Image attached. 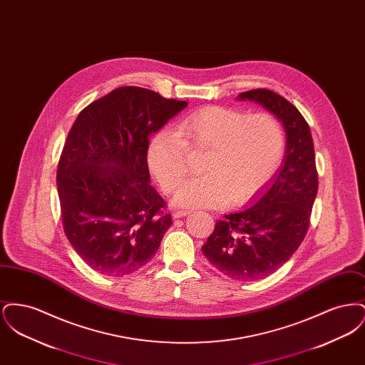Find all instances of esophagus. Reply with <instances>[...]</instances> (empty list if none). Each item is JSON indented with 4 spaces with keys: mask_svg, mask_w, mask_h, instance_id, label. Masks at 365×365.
Instances as JSON below:
<instances>
[{
    "mask_svg": "<svg viewBox=\"0 0 365 365\" xmlns=\"http://www.w3.org/2000/svg\"><path fill=\"white\" fill-rule=\"evenodd\" d=\"M190 213V210H183V209H175L174 212H173V216H174L175 219H179V217H185V216H187Z\"/></svg>",
    "mask_w": 365,
    "mask_h": 365,
    "instance_id": "34e87169",
    "label": "esophagus"
}]
</instances>
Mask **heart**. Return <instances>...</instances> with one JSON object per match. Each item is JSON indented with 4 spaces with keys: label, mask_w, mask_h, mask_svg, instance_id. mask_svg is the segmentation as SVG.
I'll return each mask as SVG.
<instances>
[{
    "label": "heart",
    "mask_w": 365,
    "mask_h": 365,
    "mask_svg": "<svg viewBox=\"0 0 365 365\" xmlns=\"http://www.w3.org/2000/svg\"><path fill=\"white\" fill-rule=\"evenodd\" d=\"M284 148V128L275 115L205 106L186 115L176 131H158L149 143L148 164L160 186L173 192L189 174L190 150H207L201 164L205 175L178 191L176 205L240 207L277 174Z\"/></svg>",
    "instance_id": "heart-1"
}]
</instances>
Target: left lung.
Here are the masks:
<instances>
[{
    "mask_svg": "<svg viewBox=\"0 0 365 365\" xmlns=\"http://www.w3.org/2000/svg\"><path fill=\"white\" fill-rule=\"evenodd\" d=\"M283 124V167L255 204L225 215L202 246L204 256L228 278L252 282L275 272L304 241L317 194V170L309 125L294 105L268 88L241 93Z\"/></svg>",
    "mask_w": 365,
    "mask_h": 365,
    "instance_id": "obj_1",
    "label": "left lung"
}]
</instances>
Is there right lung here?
Listing matches in <instances>:
<instances>
[{"label": "right lung", "instance_id": "obj_1", "mask_svg": "<svg viewBox=\"0 0 365 365\" xmlns=\"http://www.w3.org/2000/svg\"><path fill=\"white\" fill-rule=\"evenodd\" d=\"M186 101L137 86L87 105L72 124L57 167L63 228L90 268L130 275L155 256L173 225L149 185V137Z\"/></svg>", "mask_w": 365, "mask_h": 365}]
</instances>
